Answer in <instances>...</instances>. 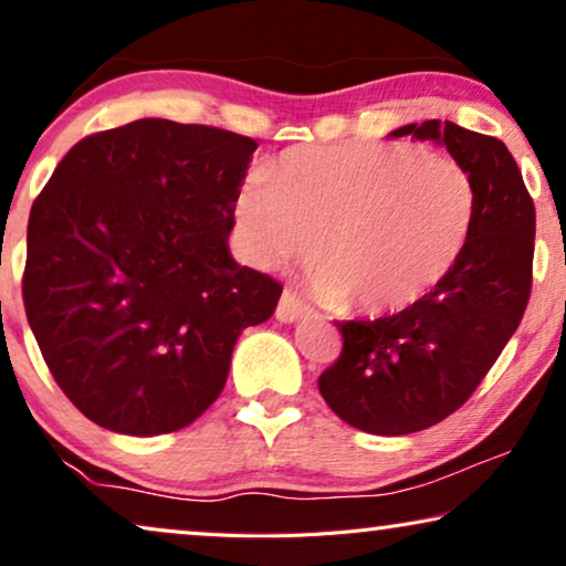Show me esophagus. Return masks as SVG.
I'll return each instance as SVG.
<instances>
[{"label": "esophagus", "mask_w": 566, "mask_h": 566, "mask_svg": "<svg viewBox=\"0 0 566 566\" xmlns=\"http://www.w3.org/2000/svg\"><path fill=\"white\" fill-rule=\"evenodd\" d=\"M312 314V308H308L304 301H301L296 293L291 291H283L281 301H277V308H275V316L281 322H296L301 316H308Z\"/></svg>", "instance_id": "1"}]
</instances>
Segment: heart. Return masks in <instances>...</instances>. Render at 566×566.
I'll use <instances>...</instances> for the list:
<instances>
[{
  "label": "heart",
  "mask_w": 566,
  "mask_h": 566,
  "mask_svg": "<svg viewBox=\"0 0 566 566\" xmlns=\"http://www.w3.org/2000/svg\"><path fill=\"white\" fill-rule=\"evenodd\" d=\"M234 211L254 265L306 260L316 243L314 291L376 316L422 301L459 265L479 196L459 161L422 146L306 144L247 177Z\"/></svg>",
  "instance_id": "heart-1"
}]
</instances>
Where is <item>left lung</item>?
Returning a JSON list of instances; mask_svg holds the SVG:
<instances>
[{"label": "left lung", "instance_id": "8db88e82", "mask_svg": "<svg viewBox=\"0 0 566 566\" xmlns=\"http://www.w3.org/2000/svg\"><path fill=\"white\" fill-rule=\"evenodd\" d=\"M432 138L471 175V242L446 281L399 314L335 322L343 353L319 376L332 412L374 436H409L453 415L521 324L533 285L536 206L513 154L494 136L424 120L391 136Z\"/></svg>", "mask_w": 566, "mask_h": 566}]
</instances>
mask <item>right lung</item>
Here are the masks:
<instances>
[{
	"mask_svg": "<svg viewBox=\"0 0 566 566\" xmlns=\"http://www.w3.org/2000/svg\"><path fill=\"white\" fill-rule=\"evenodd\" d=\"M254 149L223 128L142 118L84 136L33 200L28 324L99 428L165 436L198 420L237 337L273 316L283 285L227 244Z\"/></svg>",
	"mask_w": 566,
	"mask_h": 566,
	"instance_id": "right-lung-1",
	"label": "right lung"
}]
</instances>
